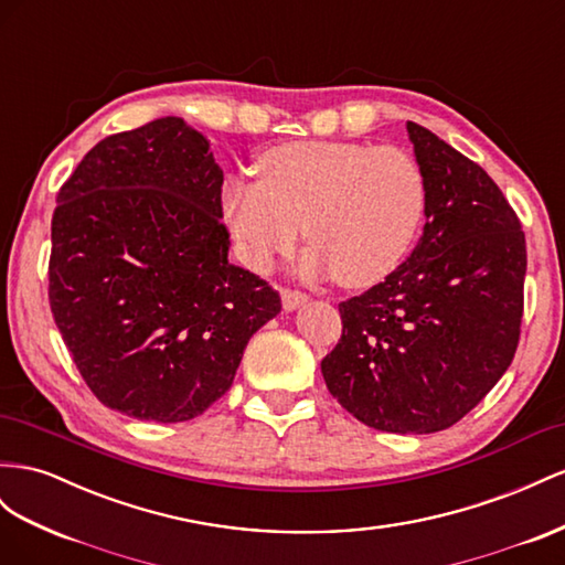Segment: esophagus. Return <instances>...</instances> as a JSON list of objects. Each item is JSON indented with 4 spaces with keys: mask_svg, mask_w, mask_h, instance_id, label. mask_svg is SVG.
<instances>
[{
    "mask_svg": "<svg viewBox=\"0 0 565 565\" xmlns=\"http://www.w3.org/2000/svg\"><path fill=\"white\" fill-rule=\"evenodd\" d=\"M280 297H282V309L285 311H297L299 307H303V303L309 301V297L303 292H297V289H282Z\"/></svg>",
    "mask_w": 565,
    "mask_h": 565,
    "instance_id": "1",
    "label": "esophagus"
}]
</instances>
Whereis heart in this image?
I'll return each mask as SVG.
<instances>
[{"mask_svg": "<svg viewBox=\"0 0 565 565\" xmlns=\"http://www.w3.org/2000/svg\"><path fill=\"white\" fill-rule=\"evenodd\" d=\"M258 185L231 180L221 206L254 270H268L301 235L303 276L332 270L342 287L385 280L414 245L428 204L416 159L396 147L287 142L256 161Z\"/></svg>", "mask_w": 565, "mask_h": 565, "instance_id": "b5f03b06", "label": "heart"}]
</instances>
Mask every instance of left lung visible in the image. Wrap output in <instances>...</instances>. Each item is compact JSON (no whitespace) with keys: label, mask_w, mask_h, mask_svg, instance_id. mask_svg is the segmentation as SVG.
<instances>
[{"label":"left lung","mask_w":565,"mask_h":565,"mask_svg":"<svg viewBox=\"0 0 565 565\" xmlns=\"http://www.w3.org/2000/svg\"><path fill=\"white\" fill-rule=\"evenodd\" d=\"M428 204L416 249L340 303L326 385L375 430L428 435L461 420L513 361L523 318L525 235L478 163L406 124Z\"/></svg>","instance_id":"left-lung-1"}]
</instances>
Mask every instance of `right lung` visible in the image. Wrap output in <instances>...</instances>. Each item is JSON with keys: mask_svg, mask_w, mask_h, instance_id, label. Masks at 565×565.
Returning <instances> with one entry per match:
<instances>
[{"mask_svg": "<svg viewBox=\"0 0 565 565\" xmlns=\"http://www.w3.org/2000/svg\"><path fill=\"white\" fill-rule=\"evenodd\" d=\"M221 185L206 137L163 116L95 145L58 190L52 313L87 387L118 414H204L280 313L276 289L227 262Z\"/></svg>", "mask_w": 565, "mask_h": 565, "instance_id": "obj_1", "label": "right lung"}]
</instances>
